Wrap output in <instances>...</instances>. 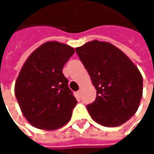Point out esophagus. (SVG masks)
Wrapping results in <instances>:
<instances>
[{
    "mask_svg": "<svg viewBox=\"0 0 154 154\" xmlns=\"http://www.w3.org/2000/svg\"><path fill=\"white\" fill-rule=\"evenodd\" d=\"M77 98H81V91H78L77 93Z\"/></svg>",
    "mask_w": 154,
    "mask_h": 154,
    "instance_id": "34e87169",
    "label": "esophagus"
}]
</instances>
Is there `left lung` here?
Returning <instances> with one entry per match:
<instances>
[{"instance_id":"8db88e82","label":"left lung","mask_w":154,"mask_h":154,"mask_svg":"<svg viewBox=\"0 0 154 154\" xmlns=\"http://www.w3.org/2000/svg\"><path fill=\"white\" fill-rule=\"evenodd\" d=\"M95 87L96 99L86 108L92 119L104 127H118L137 110L143 95V77L119 48L97 40L76 48Z\"/></svg>"}]
</instances>
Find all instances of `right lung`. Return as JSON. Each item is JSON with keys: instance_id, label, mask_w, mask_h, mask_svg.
<instances>
[{"instance_id": "1", "label": "right lung", "mask_w": 154, "mask_h": 154, "mask_svg": "<svg viewBox=\"0 0 154 154\" xmlns=\"http://www.w3.org/2000/svg\"><path fill=\"white\" fill-rule=\"evenodd\" d=\"M74 48L47 42L34 51L23 65L15 84L21 111L34 127L54 130L66 125L77 101L62 69Z\"/></svg>"}]
</instances>
